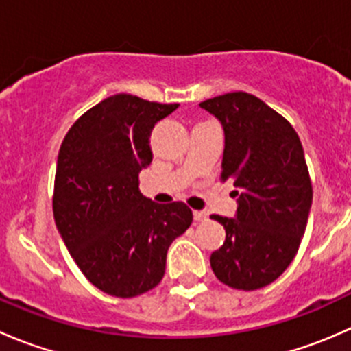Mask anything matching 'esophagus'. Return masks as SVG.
<instances>
[{"label": "esophagus", "mask_w": 351, "mask_h": 351, "mask_svg": "<svg viewBox=\"0 0 351 351\" xmlns=\"http://www.w3.org/2000/svg\"><path fill=\"white\" fill-rule=\"evenodd\" d=\"M193 219H195L197 222L205 221V219H207V212H204V210H193Z\"/></svg>", "instance_id": "34e87169"}]
</instances>
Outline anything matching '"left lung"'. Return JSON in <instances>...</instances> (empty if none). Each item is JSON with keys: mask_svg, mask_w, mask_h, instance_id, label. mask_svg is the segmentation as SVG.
Wrapping results in <instances>:
<instances>
[{"mask_svg": "<svg viewBox=\"0 0 351 351\" xmlns=\"http://www.w3.org/2000/svg\"><path fill=\"white\" fill-rule=\"evenodd\" d=\"M222 123V180L238 190L234 219L210 215L226 241L210 254L222 284L256 290L292 263L307 226L313 185L293 127L254 95L234 91L202 101Z\"/></svg>", "mask_w": 351, "mask_h": 351, "instance_id": "1", "label": "left lung"}]
</instances>
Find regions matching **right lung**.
<instances>
[{
  "label": "right lung",
  "instance_id": "obj_1",
  "mask_svg": "<svg viewBox=\"0 0 351 351\" xmlns=\"http://www.w3.org/2000/svg\"><path fill=\"white\" fill-rule=\"evenodd\" d=\"M176 108L113 95L73 123L59 149L56 226L84 277L108 295L154 289L169 244L193 221L183 202L156 204L139 192L141 169L153 161L151 132Z\"/></svg>",
  "mask_w": 351,
  "mask_h": 351
}]
</instances>
